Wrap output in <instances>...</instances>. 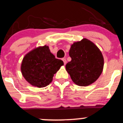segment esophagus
I'll return each mask as SVG.
<instances>
[{"instance_id": "obj_1", "label": "esophagus", "mask_w": 123, "mask_h": 123, "mask_svg": "<svg viewBox=\"0 0 123 123\" xmlns=\"http://www.w3.org/2000/svg\"><path fill=\"white\" fill-rule=\"evenodd\" d=\"M62 60H63V63H64V64L65 65L66 64V59H64V58H63V59H62Z\"/></svg>"}]
</instances>
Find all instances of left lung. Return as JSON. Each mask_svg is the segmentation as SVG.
<instances>
[{"mask_svg": "<svg viewBox=\"0 0 123 123\" xmlns=\"http://www.w3.org/2000/svg\"><path fill=\"white\" fill-rule=\"evenodd\" d=\"M71 61L66 69L73 82L80 86H87L95 82L102 72L104 60L100 49L87 39L75 42L69 50Z\"/></svg>", "mask_w": 123, "mask_h": 123, "instance_id": "8db88e82", "label": "left lung"}]
</instances>
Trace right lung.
<instances>
[{
  "label": "right lung",
  "mask_w": 123,
  "mask_h": 123,
  "mask_svg": "<svg viewBox=\"0 0 123 123\" xmlns=\"http://www.w3.org/2000/svg\"><path fill=\"white\" fill-rule=\"evenodd\" d=\"M64 64L55 59L47 45L35 48L24 56L21 70L27 82L37 87H44L53 81L54 75Z\"/></svg>",
  "instance_id": "obj_1"
}]
</instances>
